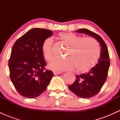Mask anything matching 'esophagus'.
Instances as JSON below:
<instances>
[{"label": "esophagus", "instance_id": "obj_1", "mask_svg": "<svg viewBox=\"0 0 120 120\" xmlns=\"http://www.w3.org/2000/svg\"><path fill=\"white\" fill-rule=\"evenodd\" d=\"M54 75H57V74H61V72H58V71H53Z\"/></svg>", "mask_w": 120, "mask_h": 120}]
</instances>
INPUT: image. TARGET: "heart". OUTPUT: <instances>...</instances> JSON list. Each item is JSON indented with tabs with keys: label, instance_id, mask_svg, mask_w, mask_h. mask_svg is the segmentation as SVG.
I'll use <instances>...</instances> for the list:
<instances>
[{
	"label": "heart",
	"instance_id": "obj_1",
	"mask_svg": "<svg viewBox=\"0 0 120 120\" xmlns=\"http://www.w3.org/2000/svg\"><path fill=\"white\" fill-rule=\"evenodd\" d=\"M58 38L69 49L66 53L67 59L55 60L49 65L53 71H71L77 68L78 71L85 73L96 65L100 57L99 44L92 37H85L73 33H61ZM44 57L47 61L53 59V41L51 38H47L42 45Z\"/></svg>",
	"mask_w": 120,
	"mask_h": 120
}]
</instances>
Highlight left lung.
Listing matches in <instances>:
<instances>
[{
  "instance_id": "left-lung-1",
  "label": "left lung",
  "mask_w": 120,
  "mask_h": 120,
  "mask_svg": "<svg viewBox=\"0 0 120 120\" xmlns=\"http://www.w3.org/2000/svg\"><path fill=\"white\" fill-rule=\"evenodd\" d=\"M75 32L85 33L93 37L99 42L101 46V53L98 63L89 72L75 75V82L68 86L69 90L78 97L90 98L100 91L107 79L110 65L108 48L101 37L90 30L81 29Z\"/></svg>"
}]
</instances>
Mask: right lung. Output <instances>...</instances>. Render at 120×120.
<instances>
[{
    "label": "right lung",
    "instance_id": "obj_1",
    "mask_svg": "<svg viewBox=\"0 0 120 120\" xmlns=\"http://www.w3.org/2000/svg\"><path fill=\"white\" fill-rule=\"evenodd\" d=\"M53 32L45 29L29 30L15 43L8 62L10 78L21 95L32 99L46 90L53 76L45 69L46 63L42 51L43 41Z\"/></svg>",
    "mask_w": 120,
    "mask_h": 120
}]
</instances>
